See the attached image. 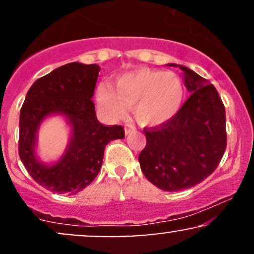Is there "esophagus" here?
I'll return each mask as SVG.
<instances>
[{
    "instance_id": "1",
    "label": "esophagus",
    "mask_w": 254,
    "mask_h": 254,
    "mask_svg": "<svg viewBox=\"0 0 254 254\" xmlns=\"http://www.w3.org/2000/svg\"><path fill=\"white\" fill-rule=\"evenodd\" d=\"M125 135H130V133L131 132H133V131H135L136 130V127H133V125H131V124H127V127H125Z\"/></svg>"
}]
</instances>
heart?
Returning a JSON list of instances; mask_svg holds the SVG:
<instances>
[{"label":"heart","instance_id":"obj_1","mask_svg":"<svg viewBox=\"0 0 254 254\" xmlns=\"http://www.w3.org/2000/svg\"><path fill=\"white\" fill-rule=\"evenodd\" d=\"M184 100V84L172 71L139 68L116 78L112 88L100 86L97 101L109 118L123 117L132 107L133 117L143 127H159L173 119Z\"/></svg>","mask_w":254,"mask_h":254}]
</instances>
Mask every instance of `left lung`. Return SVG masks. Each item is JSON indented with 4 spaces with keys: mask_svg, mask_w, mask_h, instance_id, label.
<instances>
[{
    "mask_svg": "<svg viewBox=\"0 0 254 254\" xmlns=\"http://www.w3.org/2000/svg\"><path fill=\"white\" fill-rule=\"evenodd\" d=\"M183 70L191 93L167 123L144 129L147 145L138 156L144 177L164 191L192 188L216 170L227 145L226 111L216 88L190 68Z\"/></svg>",
    "mask_w": 254,
    "mask_h": 254,
    "instance_id": "left-lung-1",
    "label": "left lung"
}]
</instances>
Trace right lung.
<instances>
[{"mask_svg":"<svg viewBox=\"0 0 254 254\" xmlns=\"http://www.w3.org/2000/svg\"><path fill=\"white\" fill-rule=\"evenodd\" d=\"M100 71L98 64L68 63L38 78L28 89L20 111L19 155L30 176L56 193L76 194L98 176L105 147L124 138L119 125L98 121L92 101ZM62 115L71 127L63 156L50 164L36 154L37 131L49 117Z\"/></svg>","mask_w":254,"mask_h":254,"instance_id":"right-lung-1","label":"right lung"}]
</instances>
